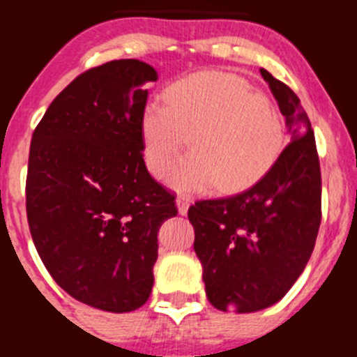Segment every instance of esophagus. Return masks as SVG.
I'll use <instances>...</instances> for the list:
<instances>
[{
    "instance_id": "obj_1",
    "label": "esophagus",
    "mask_w": 357,
    "mask_h": 357,
    "mask_svg": "<svg viewBox=\"0 0 357 357\" xmlns=\"http://www.w3.org/2000/svg\"><path fill=\"white\" fill-rule=\"evenodd\" d=\"M176 209H178V214L185 216L189 211V198H185V197L176 198Z\"/></svg>"
}]
</instances>
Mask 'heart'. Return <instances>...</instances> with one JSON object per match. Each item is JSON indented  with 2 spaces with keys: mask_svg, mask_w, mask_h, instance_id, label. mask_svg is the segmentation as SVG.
<instances>
[{
  "mask_svg": "<svg viewBox=\"0 0 357 357\" xmlns=\"http://www.w3.org/2000/svg\"><path fill=\"white\" fill-rule=\"evenodd\" d=\"M164 102L166 107L148 103L143 110V155L148 172L160 178L185 144L193 148L169 175L176 191L200 193L214 184L223 193L245 191L284 151V123L275 103L238 75L197 73L169 85Z\"/></svg>",
  "mask_w": 357,
  "mask_h": 357,
  "instance_id": "obj_1",
  "label": "heart"
}]
</instances>
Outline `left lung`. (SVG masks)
Listing matches in <instances>:
<instances>
[{
  "instance_id": "1",
  "label": "left lung",
  "mask_w": 357,
  "mask_h": 357,
  "mask_svg": "<svg viewBox=\"0 0 357 357\" xmlns=\"http://www.w3.org/2000/svg\"><path fill=\"white\" fill-rule=\"evenodd\" d=\"M261 77L291 143L250 189L197 202L188 213L207 298L220 311L254 313L279 302L304 272L321 220L320 160L307 114L288 85L266 69Z\"/></svg>"
}]
</instances>
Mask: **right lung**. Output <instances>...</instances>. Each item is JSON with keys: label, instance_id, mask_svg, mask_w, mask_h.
<instances>
[{"label": "right lung", "instance_id": "1", "mask_svg": "<svg viewBox=\"0 0 357 357\" xmlns=\"http://www.w3.org/2000/svg\"><path fill=\"white\" fill-rule=\"evenodd\" d=\"M157 78L135 59L82 73L31 135L26 214L37 252L66 293L109 313L148 301L157 232L176 216L175 197L143 159L144 85Z\"/></svg>", "mask_w": 357, "mask_h": 357}]
</instances>
